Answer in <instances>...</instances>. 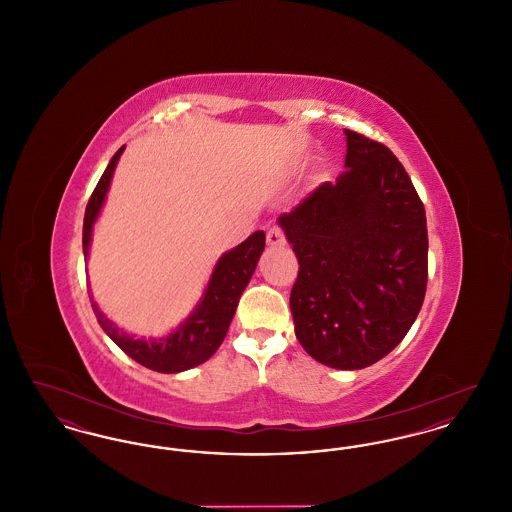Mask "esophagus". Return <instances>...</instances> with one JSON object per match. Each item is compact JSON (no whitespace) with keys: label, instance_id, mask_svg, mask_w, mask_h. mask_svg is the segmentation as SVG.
Masks as SVG:
<instances>
[{"label":"esophagus","instance_id":"34e87169","mask_svg":"<svg viewBox=\"0 0 512 512\" xmlns=\"http://www.w3.org/2000/svg\"><path fill=\"white\" fill-rule=\"evenodd\" d=\"M267 244L270 247H278V245L286 244V236H284V232L280 230V228H270L267 232Z\"/></svg>","mask_w":512,"mask_h":512}]
</instances>
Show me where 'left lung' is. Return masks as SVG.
Instances as JSON below:
<instances>
[{
  "label": "left lung",
  "instance_id": "8db88e82",
  "mask_svg": "<svg viewBox=\"0 0 512 512\" xmlns=\"http://www.w3.org/2000/svg\"><path fill=\"white\" fill-rule=\"evenodd\" d=\"M345 169L278 217L299 263L295 336L322 365L359 370L407 336L428 280L426 213L399 159L359 132Z\"/></svg>",
  "mask_w": 512,
  "mask_h": 512
}]
</instances>
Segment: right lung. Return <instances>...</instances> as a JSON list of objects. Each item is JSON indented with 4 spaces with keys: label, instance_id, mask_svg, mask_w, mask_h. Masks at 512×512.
Masks as SVG:
<instances>
[{
    "label": "right lung",
    "instance_id": "obj_1",
    "mask_svg": "<svg viewBox=\"0 0 512 512\" xmlns=\"http://www.w3.org/2000/svg\"><path fill=\"white\" fill-rule=\"evenodd\" d=\"M122 151L124 146L109 161L107 169L99 178L94 194L86 205L84 228H82L84 259H88L92 230L109 192L111 178L121 159ZM263 249H265V232L257 230L238 247L226 251L213 268L209 284L203 292V297L199 299L197 307L192 311V315L186 318L172 334L159 340L157 338L144 340V338L126 334L113 320H109L101 313L92 295H90V303L98 318L99 326L105 330V334L136 363L163 374L190 370L211 359L213 353L219 349L236 313L238 301L255 272Z\"/></svg>",
    "mask_w": 512,
    "mask_h": 512
}]
</instances>
